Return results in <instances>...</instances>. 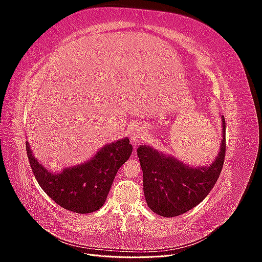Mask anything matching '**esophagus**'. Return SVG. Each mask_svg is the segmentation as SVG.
<instances>
[{
  "label": "esophagus",
  "mask_w": 262,
  "mask_h": 262,
  "mask_svg": "<svg viewBox=\"0 0 262 262\" xmlns=\"http://www.w3.org/2000/svg\"><path fill=\"white\" fill-rule=\"evenodd\" d=\"M130 138H131V141L133 142V143H138L139 141H141L142 139L144 138V131L142 130L140 126H137V128H134L131 131Z\"/></svg>",
  "instance_id": "34e87169"
}]
</instances>
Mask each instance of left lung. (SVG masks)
Masks as SVG:
<instances>
[{
	"label": "left lung",
	"mask_w": 262,
	"mask_h": 262,
	"mask_svg": "<svg viewBox=\"0 0 262 262\" xmlns=\"http://www.w3.org/2000/svg\"><path fill=\"white\" fill-rule=\"evenodd\" d=\"M219 155L208 167H190L177 158L140 145L137 153L143 171V190L148 208L165 217L184 214L196 207L217 181L225 158V119Z\"/></svg>",
	"instance_id": "obj_1"
}]
</instances>
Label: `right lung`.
Here are the masks:
<instances>
[{
  "label": "right lung",
  "mask_w": 262,
  "mask_h": 262,
  "mask_svg": "<svg viewBox=\"0 0 262 262\" xmlns=\"http://www.w3.org/2000/svg\"><path fill=\"white\" fill-rule=\"evenodd\" d=\"M27 156L39 186L60 207L80 214L92 213L104 205L118 169L129 160L132 145L129 139L106 144L92 160L61 172L46 169L31 153Z\"/></svg>",
  "instance_id": "obj_1"
}]
</instances>
